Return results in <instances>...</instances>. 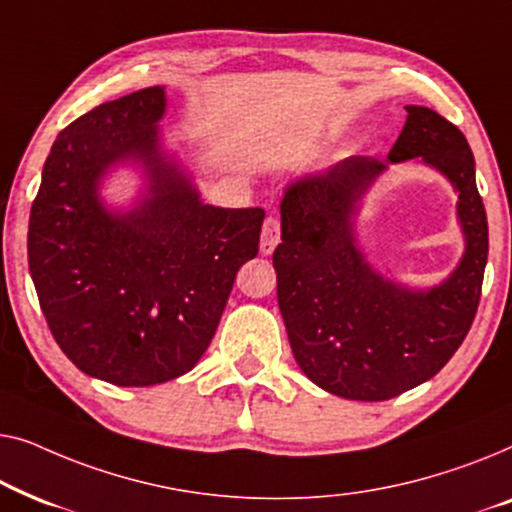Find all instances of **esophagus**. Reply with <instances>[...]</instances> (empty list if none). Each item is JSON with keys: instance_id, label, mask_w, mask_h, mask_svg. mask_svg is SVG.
I'll use <instances>...</instances> for the list:
<instances>
[{"instance_id": "obj_1", "label": "esophagus", "mask_w": 512, "mask_h": 512, "mask_svg": "<svg viewBox=\"0 0 512 512\" xmlns=\"http://www.w3.org/2000/svg\"><path fill=\"white\" fill-rule=\"evenodd\" d=\"M278 241H280V220L276 215H269L262 225V241H259V250H262V255H271L273 250H276Z\"/></svg>"}]
</instances>
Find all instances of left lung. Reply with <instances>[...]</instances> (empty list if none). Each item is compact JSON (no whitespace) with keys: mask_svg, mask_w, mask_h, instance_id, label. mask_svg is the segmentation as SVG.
<instances>
[{"mask_svg":"<svg viewBox=\"0 0 512 512\" xmlns=\"http://www.w3.org/2000/svg\"><path fill=\"white\" fill-rule=\"evenodd\" d=\"M408 118L387 162L348 157L301 176L280 201L273 266L278 306L301 371L329 394L385 401L434 378L469 334L487 264V213L466 136L427 106ZM420 156L460 194L467 248L448 281L410 291L368 264L354 241L358 201L390 163Z\"/></svg>","mask_w":512,"mask_h":512,"instance_id":"1","label":"left lung"}]
</instances>
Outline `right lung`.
<instances>
[{"mask_svg":"<svg viewBox=\"0 0 512 512\" xmlns=\"http://www.w3.org/2000/svg\"><path fill=\"white\" fill-rule=\"evenodd\" d=\"M164 111L155 85L64 127L30 213L27 262L50 334L83 373L118 387L194 369L259 250L262 208L204 204L162 153ZM125 161L142 164L149 187L134 209L111 212L98 183Z\"/></svg>","mask_w":512,"mask_h":512,"instance_id":"1","label":"right lung"}]
</instances>
